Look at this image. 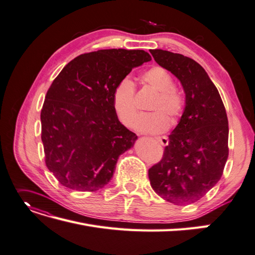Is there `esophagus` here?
<instances>
[{
  "instance_id": "obj_1",
  "label": "esophagus",
  "mask_w": 255,
  "mask_h": 255,
  "mask_svg": "<svg viewBox=\"0 0 255 255\" xmlns=\"http://www.w3.org/2000/svg\"><path fill=\"white\" fill-rule=\"evenodd\" d=\"M156 140H157L160 144L162 145V146H166V145H168V143H169V139L167 138L166 135H162V136H157V138H156Z\"/></svg>"
}]
</instances>
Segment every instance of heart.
Returning <instances> with one entry per match:
<instances>
[{
  "mask_svg": "<svg viewBox=\"0 0 255 255\" xmlns=\"http://www.w3.org/2000/svg\"><path fill=\"white\" fill-rule=\"evenodd\" d=\"M142 80L147 86L157 93L152 104V114L143 115L138 121L136 128L143 133H160L170 126V119L177 120L183 113L184 98L175 89L173 78L160 67H153L142 74ZM113 107L115 113L124 125L132 128L138 117L135 106V87L128 77L116 85L113 93Z\"/></svg>",
  "mask_w": 255,
  "mask_h": 255,
  "instance_id": "heart-1",
  "label": "heart"
}]
</instances>
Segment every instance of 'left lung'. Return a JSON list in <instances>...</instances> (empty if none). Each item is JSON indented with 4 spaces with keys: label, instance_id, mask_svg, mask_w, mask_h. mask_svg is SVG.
Listing matches in <instances>:
<instances>
[{
    "label": "left lung",
    "instance_id": "8db88e82",
    "mask_svg": "<svg viewBox=\"0 0 255 255\" xmlns=\"http://www.w3.org/2000/svg\"><path fill=\"white\" fill-rule=\"evenodd\" d=\"M151 54L181 82L185 108L169 134L161 160L148 169V178L161 198L186 206L204 197L223 174L228 157L226 111L217 87L198 62L162 49Z\"/></svg>",
    "mask_w": 255,
    "mask_h": 255
}]
</instances>
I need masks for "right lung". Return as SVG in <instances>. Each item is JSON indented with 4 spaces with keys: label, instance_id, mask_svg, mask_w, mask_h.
<instances>
[{
    "label": "right lung",
    "instance_id": "1",
    "mask_svg": "<svg viewBox=\"0 0 255 255\" xmlns=\"http://www.w3.org/2000/svg\"><path fill=\"white\" fill-rule=\"evenodd\" d=\"M144 50L101 49L70 61L47 91L41 111L45 162L63 186L96 192L112 179L120 155L138 136L119 121L113 93Z\"/></svg>",
    "mask_w": 255,
    "mask_h": 255
}]
</instances>
